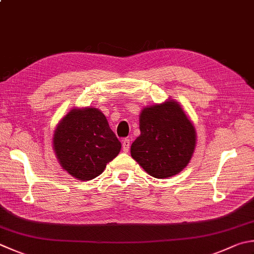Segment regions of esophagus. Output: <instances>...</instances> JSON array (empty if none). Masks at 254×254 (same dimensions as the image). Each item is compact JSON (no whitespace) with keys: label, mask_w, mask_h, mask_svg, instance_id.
I'll return each mask as SVG.
<instances>
[{"label":"esophagus","mask_w":254,"mask_h":254,"mask_svg":"<svg viewBox=\"0 0 254 254\" xmlns=\"http://www.w3.org/2000/svg\"><path fill=\"white\" fill-rule=\"evenodd\" d=\"M129 148H130V140H129L128 138H125V139L123 140V150L127 152L129 150Z\"/></svg>","instance_id":"1"}]
</instances>
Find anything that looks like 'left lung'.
Wrapping results in <instances>:
<instances>
[{"instance_id": "left-lung-1", "label": "left lung", "mask_w": 254, "mask_h": 254, "mask_svg": "<svg viewBox=\"0 0 254 254\" xmlns=\"http://www.w3.org/2000/svg\"><path fill=\"white\" fill-rule=\"evenodd\" d=\"M140 136L132 142L131 157L155 178H169L189 164L195 147V130L174 100L143 109Z\"/></svg>"}]
</instances>
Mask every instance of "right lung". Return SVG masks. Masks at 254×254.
<instances>
[{"label":"right lung","instance_id":"add662e5","mask_svg":"<svg viewBox=\"0 0 254 254\" xmlns=\"http://www.w3.org/2000/svg\"><path fill=\"white\" fill-rule=\"evenodd\" d=\"M63 169L78 180H92L121 151V141L96 108L73 109L62 119L53 138Z\"/></svg>","mask_w":254,"mask_h":254}]
</instances>
